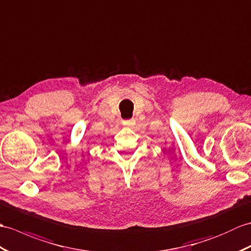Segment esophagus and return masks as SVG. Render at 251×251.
<instances>
[{"label": "esophagus", "mask_w": 251, "mask_h": 251, "mask_svg": "<svg viewBox=\"0 0 251 251\" xmlns=\"http://www.w3.org/2000/svg\"><path fill=\"white\" fill-rule=\"evenodd\" d=\"M123 124L125 126H132V125H135V120H125V121H123Z\"/></svg>", "instance_id": "esophagus-1"}]
</instances>
